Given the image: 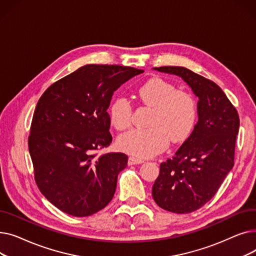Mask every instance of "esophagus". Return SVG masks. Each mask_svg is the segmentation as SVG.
Here are the masks:
<instances>
[{
    "label": "esophagus",
    "instance_id": "esophagus-1",
    "mask_svg": "<svg viewBox=\"0 0 256 256\" xmlns=\"http://www.w3.org/2000/svg\"><path fill=\"white\" fill-rule=\"evenodd\" d=\"M142 163H144V160H141V158H135V156H130L128 158V165H138V164H142Z\"/></svg>",
    "mask_w": 256,
    "mask_h": 256
}]
</instances>
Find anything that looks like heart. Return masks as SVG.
Masks as SVG:
<instances>
[{"mask_svg": "<svg viewBox=\"0 0 256 256\" xmlns=\"http://www.w3.org/2000/svg\"><path fill=\"white\" fill-rule=\"evenodd\" d=\"M141 102L154 108L148 128L132 130L117 140L120 150L139 158H150L165 150L169 139L186 140L193 130L197 119V104L192 94L176 90L167 80L152 78L138 88ZM110 121L118 130L132 124V106L124 98H115L109 108Z\"/></svg>", "mask_w": 256, "mask_h": 256, "instance_id": "b5f03b06", "label": "heart"}]
</instances>
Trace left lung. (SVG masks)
I'll return each mask as SVG.
<instances>
[{"mask_svg": "<svg viewBox=\"0 0 256 256\" xmlns=\"http://www.w3.org/2000/svg\"><path fill=\"white\" fill-rule=\"evenodd\" d=\"M182 78L198 98V121L172 158L160 165L152 186L156 204L176 214L192 212L210 201L234 167L240 118L222 89L182 66L154 67Z\"/></svg>", "mask_w": 256, "mask_h": 256, "instance_id": "8db88e82", "label": "left lung"}]
</instances>
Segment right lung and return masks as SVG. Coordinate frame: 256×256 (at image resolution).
Wrapping results in <instances>:
<instances>
[{"label": "right lung", "instance_id": "obj_1", "mask_svg": "<svg viewBox=\"0 0 256 256\" xmlns=\"http://www.w3.org/2000/svg\"><path fill=\"white\" fill-rule=\"evenodd\" d=\"M142 70L88 64L50 85L35 108L29 152L40 192L60 210L87 217L112 200L128 156L96 150L112 142L113 93Z\"/></svg>", "mask_w": 256, "mask_h": 256}]
</instances>
